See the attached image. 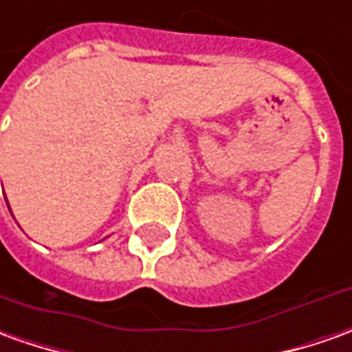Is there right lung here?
Masks as SVG:
<instances>
[{
	"label": "right lung",
	"mask_w": 352,
	"mask_h": 352,
	"mask_svg": "<svg viewBox=\"0 0 352 352\" xmlns=\"http://www.w3.org/2000/svg\"><path fill=\"white\" fill-rule=\"evenodd\" d=\"M1 188H3V184H1Z\"/></svg>",
	"instance_id": "1"
}]
</instances>
